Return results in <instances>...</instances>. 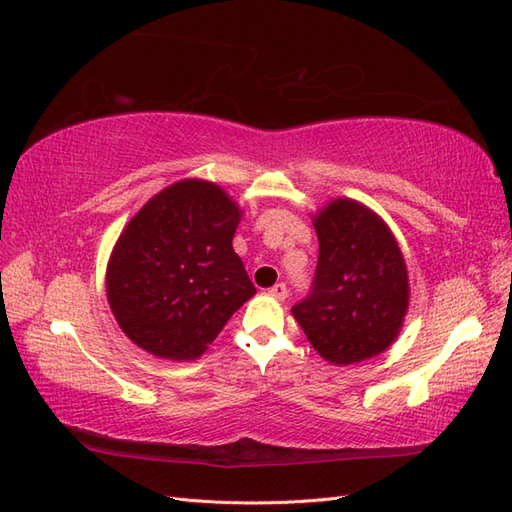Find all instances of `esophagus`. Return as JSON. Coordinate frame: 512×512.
Returning a JSON list of instances; mask_svg holds the SVG:
<instances>
[{
    "instance_id": "esophagus-1",
    "label": "esophagus",
    "mask_w": 512,
    "mask_h": 512,
    "mask_svg": "<svg viewBox=\"0 0 512 512\" xmlns=\"http://www.w3.org/2000/svg\"><path fill=\"white\" fill-rule=\"evenodd\" d=\"M268 294H270L272 298H277V300H285V298H287V285H285V283H277L274 287H270Z\"/></svg>"
}]
</instances>
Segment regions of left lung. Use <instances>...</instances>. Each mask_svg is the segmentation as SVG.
<instances>
[{"mask_svg": "<svg viewBox=\"0 0 512 512\" xmlns=\"http://www.w3.org/2000/svg\"><path fill=\"white\" fill-rule=\"evenodd\" d=\"M316 277L292 316L318 355L350 365L381 355L409 309V274L389 227L372 209L335 199L313 218Z\"/></svg>", "mask_w": 512, "mask_h": 512, "instance_id": "1", "label": "left lung"}]
</instances>
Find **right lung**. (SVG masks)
<instances>
[{"label": "right lung", "mask_w": 512, "mask_h": 512, "mask_svg": "<svg viewBox=\"0 0 512 512\" xmlns=\"http://www.w3.org/2000/svg\"><path fill=\"white\" fill-rule=\"evenodd\" d=\"M240 207L212 181L183 179L147 201L116 242L108 303L151 355L199 359L257 290L233 251Z\"/></svg>", "instance_id": "obj_1"}]
</instances>
